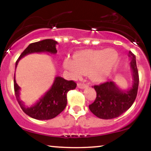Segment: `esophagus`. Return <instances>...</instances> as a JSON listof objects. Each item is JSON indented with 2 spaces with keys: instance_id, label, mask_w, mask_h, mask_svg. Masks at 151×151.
Instances as JSON below:
<instances>
[{
  "instance_id": "34e87169",
  "label": "esophagus",
  "mask_w": 151,
  "mask_h": 151,
  "mask_svg": "<svg viewBox=\"0 0 151 151\" xmlns=\"http://www.w3.org/2000/svg\"><path fill=\"white\" fill-rule=\"evenodd\" d=\"M78 87L79 88H82V89H83V88H85L86 87H88V86L85 84L80 83V82H79V83H78Z\"/></svg>"
}]
</instances>
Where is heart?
<instances>
[{"label":"heart","mask_w":151,"mask_h":151,"mask_svg":"<svg viewBox=\"0 0 151 151\" xmlns=\"http://www.w3.org/2000/svg\"><path fill=\"white\" fill-rule=\"evenodd\" d=\"M117 60L118 53L113 49L84 50L76 53L74 60L66 59L64 67L73 77L87 73L91 80L99 82L109 75Z\"/></svg>","instance_id":"b5f03b06"}]
</instances>
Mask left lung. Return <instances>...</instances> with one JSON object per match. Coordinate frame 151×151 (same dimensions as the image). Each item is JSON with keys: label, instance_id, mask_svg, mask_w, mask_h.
I'll return each mask as SVG.
<instances>
[{"label": "left lung", "instance_id": "left-lung-1", "mask_svg": "<svg viewBox=\"0 0 151 151\" xmlns=\"http://www.w3.org/2000/svg\"><path fill=\"white\" fill-rule=\"evenodd\" d=\"M130 66L133 74V85L128 90H122L115 82H106L95 85L97 96L94 102L90 104V111L100 119H110L119 117L133 104L137 94L139 74L136 65V58L129 51Z\"/></svg>", "mask_w": 151, "mask_h": 151}]
</instances>
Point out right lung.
I'll use <instances>...</instances> for the list:
<instances>
[{"instance_id":"1","label":"right lung","mask_w":151,"mask_h":151,"mask_svg":"<svg viewBox=\"0 0 151 151\" xmlns=\"http://www.w3.org/2000/svg\"><path fill=\"white\" fill-rule=\"evenodd\" d=\"M57 44L56 41L52 39H45L38 42L31 43L18 58L16 63V68L20 60L30 53L47 52L51 54H55L57 53L55 47ZM76 85L77 84L73 80L68 81L60 76L55 77L50 89L45 93L44 96L39 99L38 102L32 106L29 107L25 106L24 102L20 100V88L16 83L14 73V92L20 108L24 113L29 117L40 120L53 119L59 115L67 106L68 91L76 88Z\"/></svg>"}]
</instances>
